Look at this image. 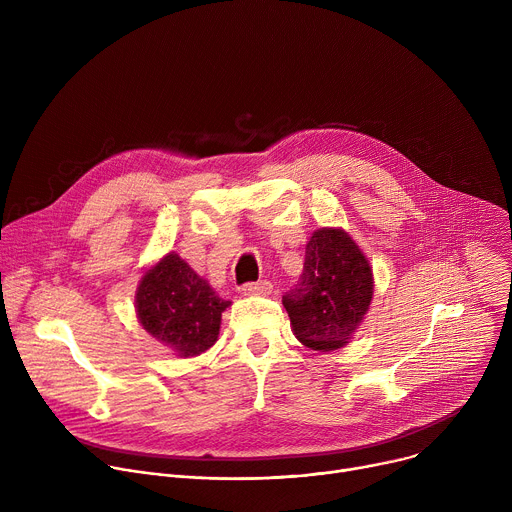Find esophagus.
Segmentation results:
<instances>
[{"mask_svg":"<svg viewBox=\"0 0 512 512\" xmlns=\"http://www.w3.org/2000/svg\"><path fill=\"white\" fill-rule=\"evenodd\" d=\"M241 291L245 296H269L273 291V285L271 281L267 279H261V281H249L241 287Z\"/></svg>","mask_w":512,"mask_h":512,"instance_id":"esophagus-1","label":"esophagus"}]
</instances>
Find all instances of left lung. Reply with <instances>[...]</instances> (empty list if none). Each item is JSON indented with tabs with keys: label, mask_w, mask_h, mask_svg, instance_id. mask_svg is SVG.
<instances>
[{
	"label": "left lung",
	"mask_w": 512,
	"mask_h": 512,
	"mask_svg": "<svg viewBox=\"0 0 512 512\" xmlns=\"http://www.w3.org/2000/svg\"><path fill=\"white\" fill-rule=\"evenodd\" d=\"M373 298V271L340 229H320L306 245L300 281L285 291L283 306L300 342L336 350L358 328Z\"/></svg>",
	"instance_id": "8db88e82"
}]
</instances>
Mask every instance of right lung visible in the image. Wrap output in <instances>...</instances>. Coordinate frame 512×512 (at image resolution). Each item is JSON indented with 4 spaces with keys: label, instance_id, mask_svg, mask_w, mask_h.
<instances>
[{
    "label": "right lung",
    "instance_id": "1",
    "mask_svg": "<svg viewBox=\"0 0 512 512\" xmlns=\"http://www.w3.org/2000/svg\"><path fill=\"white\" fill-rule=\"evenodd\" d=\"M135 304L141 326L178 356L210 348L218 338L221 314L231 306L174 253L141 277Z\"/></svg>",
    "mask_w": 512,
    "mask_h": 512
}]
</instances>
